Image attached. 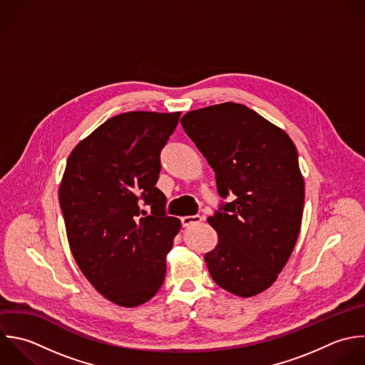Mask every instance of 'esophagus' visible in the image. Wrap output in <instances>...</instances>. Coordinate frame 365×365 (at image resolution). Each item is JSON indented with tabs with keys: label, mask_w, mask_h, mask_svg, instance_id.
I'll list each match as a JSON object with an SVG mask.
<instances>
[{
	"label": "esophagus",
	"mask_w": 365,
	"mask_h": 365,
	"mask_svg": "<svg viewBox=\"0 0 365 365\" xmlns=\"http://www.w3.org/2000/svg\"><path fill=\"white\" fill-rule=\"evenodd\" d=\"M180 220H182V226H183V227H187V226H190V225H195V223H199V222L205 220V217L200 216V215H195V216H185V217H182Z\"/></svg>",
	"instance_id": "esophagus-1"
}]
</instances>
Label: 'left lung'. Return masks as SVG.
<instances>
[{
  "label": "left lung",
  "mask_w": 365,
  "mask_h": 365,
  "mask_svg": "<svg viewBox=\"0 0 365 365\" xmlns=\"http://www.w3.org/2000/svg\"><path fill=\"white\" fill-rule=\"evenodd\" d=\"M216 173L222 203L209 217L219 235L205 255L216 284L240 297L269 289L296 246L304 179L290 136L250 108L226 102L180 120Z\"/></svg>",
  "instance_id": "obj_1"
}]
</instances>
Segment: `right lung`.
I'll return each instance as SVG.
<instances>
[{
  "mask_svg": "<svg viewBox=\"0 0 365 365\" xmlns=\"http://www.w3.org/2000/svg\"><path fill=\"white\" fill-rule=\"evenodd\" d=\"M179 118L180 112L116 115L66 160L59 205L71 252L88 282L122 307L140 306L158 293L180 230L156 187L160 150ZM142 202L150 214L140 209Z\"/></svg>",
  "mask_w": 365,
  "mask_h": 365,
  "instance_id": "obj_1",
  "label": "right lung"
}]
</instances>
